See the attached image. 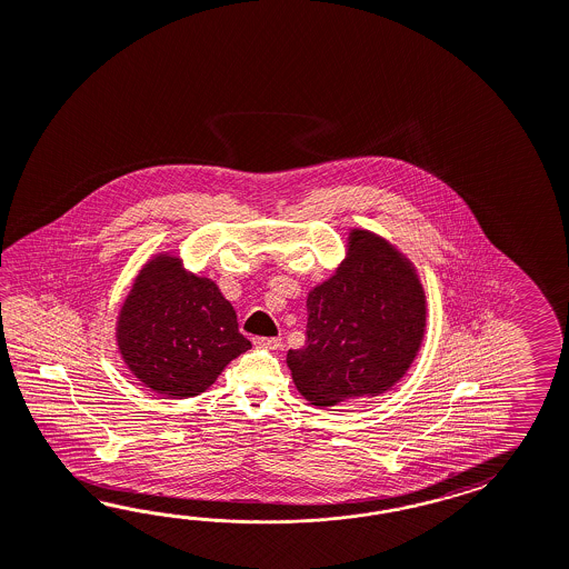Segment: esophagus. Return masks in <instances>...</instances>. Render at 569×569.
<instances>
[{"label":"esophagus","mask_w":569,"mask_h":569,"mask_svg":"<svg viewBox=\"0 0 569 569\" xmlns=\"http://www.w3.org/2000/svg\"><path fill=\"white\" fill-rule=\"evenodd\" d=\"M252 343L257 347H263V349H281L279 337H257Z\"/></svg>","instance_id":"1"}]
</instances>
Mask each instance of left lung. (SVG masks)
<instances>
[{"label":"left lung","instance_id":"obj_1","mask_svg":"<svg viewBox=\"0 0 569 569\" xmlns=\"http://www.w3.org/2000/svg\"><path fill=\"white\" fill-rule=\"evenodd\" d=\"M302 349L291 380L320 409L375 399L401 382L423 346L428 300L413 261L366 228L347 232L346 259L308 291Z\"/></svg>","mask_w":569,"mask_h":569}]
</instances>
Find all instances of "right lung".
<instances>
[{
	"instance_id": "1",
	"label": "right lung",
	"mask_w": 569,
	"mask_h": 569,
	"mask_svg": "<svg viewBox=\"0 0 569 569\" xmlns=\"http://www.w3.org/2000/svg\"><path fill=\"white\" fill-rule=\"evenodd\" d=\"M114 339L129 372L172 399L206 392L250 349L218 283L184 269L181 257L168 250L153 254L133 278Z\"/></svg>"
}]
</instances>
